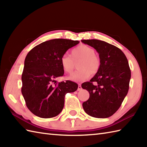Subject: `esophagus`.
<instances>
[{
  "mask_svg": "<svg viewBox=\"0 0 147 147\" xmlns=\"http://www.w3.org/2000/svg\"><path fill=\"white\" fill-rule=\"evenodd\" d=\"M82 89V86H81V84H78V91H80Z\"/></svg>",
  "mask_w": 147,
  "mask_h": 147,
  "instance_id": "obj_1",
  "label": "esophagus"
}]
</instances>
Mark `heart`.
Wrapping results in <instances>:
<instances>
[{
    "label": "heart",
    "instance_id": "b5f03b06",
    "mask_svg": "<svg viewBox=\"0 0 147 147\" xmlns=\"http://www.w3.org/2000/svg\"><path fill=\"white\" fill-rule=\"evenodd\" d=\"M95 51L91 47L81 45L71 51V57L64 54L61 58V64L65 73L71 74L75 68V63H78V70L70 76L73 82H82L88 79L90 73L96 74L100 67V61L95 54Z\"/></svg>",
    "mask_w": 147,
    "mask_h": 147
}]
</instances>
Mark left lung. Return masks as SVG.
<instances>
[{
	"instance_id": "8db88e82",
	"label": "left lung",
	"mask_w": 147,
	"mask_h": 147,
	"mask_svg": "<svg viewBox=\"0 0 147 147\" xmlns=\"http://www.w3.org/2000/svg\"><path fill=\"white\" fill-rule=\"evenodd\" d=\"M99 54L100 67L90 82L82 87L90 93L83 103L87 114L96 118H107L121 107L129 90L131 70L128 61L121 49L102 40H83Z\"/></svg>"
}]
</instances>
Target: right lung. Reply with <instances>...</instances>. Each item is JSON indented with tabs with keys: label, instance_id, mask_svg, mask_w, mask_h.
Segmentation results:
<instances>
[{
	"label": "right lung",
	"instance_id": "1",
	"mask_svg": "<svg viewBox=\"0 0 147 147\" xmlns=\"http://www.w3.org/2000/svg\"><path fill=\"white\" fill-rule=\"evenodd\" d=\"M77 40L53 39L35 46L27 54L21 80V92L29 110L42 118H51L62 111L67 93L74 92L78 84L69 80L57 83L64 71L61 58Z\"/></svg>",
	"mask_w": 147,
	"mask_h": 147
}]
</instances>
